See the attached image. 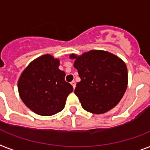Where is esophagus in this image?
<instances>
[{
    "label": "esophagus",
    "mask_w": 150,
    "mask_h": 150,
    "mask_svg": "<svg viewBox=\"0 0 150 150\" xmlns=\"http://www.w3.org/2000/svg\"><path fill=\"white\" fill-rule=\"evenodd\" d=\"M71 85H72V86H73L74 89H75V87H76V82H75L74 80H73L72 82H71Z\"/></svg>",
    "instance_id": "obj_1"
}]
</instances>
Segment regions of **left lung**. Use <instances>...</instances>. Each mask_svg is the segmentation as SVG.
<instances>
[{
  "label": "left lung",
  "mask_w": 150,
  "mask_h": 150,
  "mask_svg": "<svg viewBox=\"0 0 150 150\" xmlns=\"http://www.w3.org/2000/svg\"><path fill=\"white\" fill-rule=\"evenodd\" d=\"M74 67L80 77L75 94L83 108L101 114L118 104L127 90L128 74L126 64L114 54L103 50H90L77 57Z\"/></svg>",
  "instance_id": "obj_1"
}]
</instances>
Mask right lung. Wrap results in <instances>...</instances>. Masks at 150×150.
I'll return each instance as SVG.
<instances>
[{
	"label": "right lung",
	"instance_id": "right-lung-1",
	"mask_svg": "<svg viewBox=\"0 0 150 150\" xmlns=\"http://www.w3.org/2000/svg\"><path fill=\"white\" fill-rule=\"evenodd\" d=\"M59 60L46 54L32 61L18 80L22 101L38 114L52 116L60 112L73 92L72 85L65 81V73L59 70Z\"/></svg>",
	"mask_w": 150,
	"mask_h": 150
}]
</instances>
